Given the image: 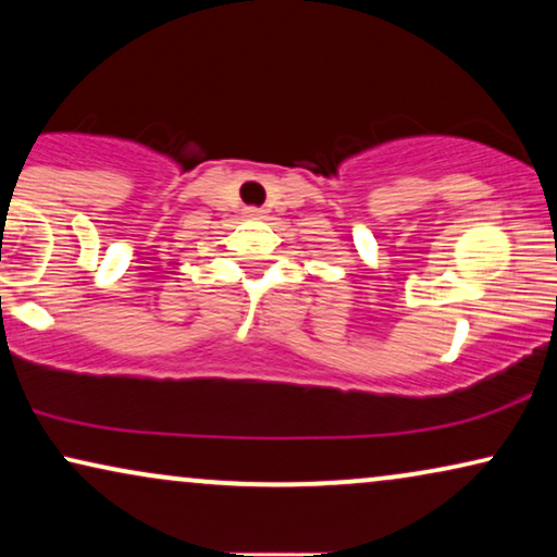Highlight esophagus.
Returning <instances> with one entry per match:
<instances>
[{
    "label": "esophagus",
    "instance_id": "obj_1",
    "mask_svg": "<svg viewBox=\"0 0 557 557\" xmlns=\"http://www.w3.org/2000/svg\"><path fill=\"white\" fill-rule=\"evenodd\" d=\"M246 215L248 218H263V210L261 208H246Z\"/></svg>",
    "mask_w": 557,
    "mask_h": 557
}]
</instances>
